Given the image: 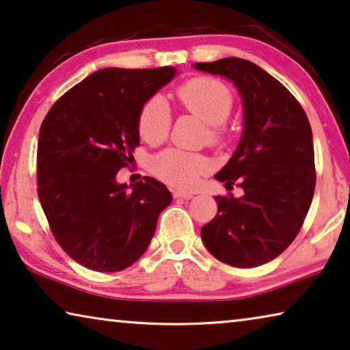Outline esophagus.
<instances>
[{"label": "esophagus", "mask_w": 350, "mask_h": 350, "mask_svg": "<svg viewBox=\"0 0 350 350\" xmlns=\"http://www.w3.org/2000/svg\"><path fill=\"white\" fill-rule=\"evenodd\" d=\"M174 198H177V200H191L193 193L191 191H184V190H176Z\"/></svg>", "instance_id": "1"}]
</instances>
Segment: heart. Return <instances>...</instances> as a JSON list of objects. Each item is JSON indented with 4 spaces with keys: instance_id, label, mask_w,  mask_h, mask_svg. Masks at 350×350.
I'll list each match as a JSON object with an SVG mask.
<instances>
[{
    "instance_id": "heart-1",
    "label": "heart",
    "mask_w": 350,
    "mask_h": 350,
    "mask_svg": "<svg viewBox=\"0 0 350 350\" xmlns=\"http://www.w3.org/2000/svg\"><path fill=\"white\" fill-rule=\"evenodd\" d=\"M176 98L185 109L208 124V139L221 143L226 137L225 121L234 107V96L225 83L208 77H196L182 83ZM170 108L161 96H154L139 108L137 129L143 142L160 144L170 133ZM208 168V161L200 154L180 149H166L152 160L154 174L166 184L191 189Z\"/></svg>"
}]
</instances>
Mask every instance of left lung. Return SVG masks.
I'll list each match as a JSON object with an SVG mask.
<instances>
[{
	"mask_svg": "<svg viewBox=\"0 0 350 350\" xmlns=\"http://www.w3.org/2000/svg\"><path fill=\"white\" fill-rule=\"evenodd\" d=\"M195 69L229 78L245 108L241 143L215 176L243 196H215L218 212L201 239L221 262L258 267L289 247L308 213L316 187L311 125L299 100L253 62L223 58Z\"/></svg>",
	"mask_w": 350,
	"mask_h": 350,
	"instance_id": "8db88e82",
	"label": "left lung"
}]
</instances>
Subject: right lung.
<instances>
[{
    "label": "right lung",
    "mask_w": 350,
    "mask_h": 350,
    "mask_svg": "<svg viewBox=\"0 0 350 350\" xmlns=\"http://www.w3.org/2000/svg\"><path fill=\"white\" fill-rule=\"evenodd\" d=\"M174 67H108L53 103L39 130L38 195L61 248L94 272H121L143 256L173 195L154 177L118 184L139 146L137 119Z\"/></svg>",
    "instance_id": "add662e5"
}]
</instances>
